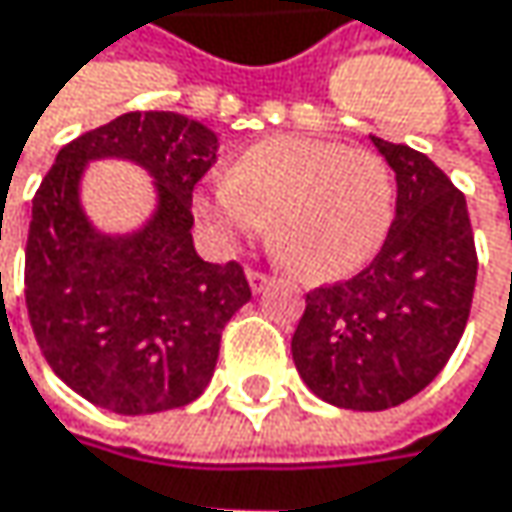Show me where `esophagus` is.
I'll list each match as a JSON object with an SVG mask.
<instances>
[{
	"instance_id": "obj_1",
	"label": "esophagus",
	"mask_w": 512,
	"mask_h": 512,
	"mask_svg": "<svg viewBox=\"0 0 512 512\" xmlns=\"http://www.w3.org/2000/svg\"><path fill=\"white\" fill-rule=\"evenodd\" d=\"M246 278H249V287H252L255 293H263V290L272 284V275H266V272H260V269H249Z\"/></svg>"
}]
</instances>
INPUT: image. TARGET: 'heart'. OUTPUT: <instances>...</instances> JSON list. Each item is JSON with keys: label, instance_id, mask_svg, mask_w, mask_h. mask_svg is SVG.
I'll return each mask as SVG.
<instances>
[{"label": "heart", "instance_id": "b5f03b06", "mask_svg": "<svg viewBox=\"0 0 512 512\" xmlns=\"http://www.w3.org/2000/svg\"><path fill=\"white\" fill-rule=\"evenodd\" d=\"M394 195V174L376 151L269 136L195 195V213L222 246L263 234L272 219V240L299 275L335 281L382 249Z\"/></svg>", "mask_w": 512, "mask_h": 512}]
</instances>
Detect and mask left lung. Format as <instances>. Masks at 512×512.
Wrapping results in <instances>:
<instances>
[{
    "label": "left lung",
    "mask_w": 512,
    "mask_h": 512,
    "mask_svg": "<svg viewBox=\"0 0 512 512\" xmlns=\"http://www.w3.org/2000/svg\"><path fill=\"white\" fill-rule=\"evenodd\" d=\"M370 139L397 180L391 231L370 266L305 296L290 341L302 382L356 412L400 406L442 373L477 281L465 195L430 156Z\"/></svg>",
    "instance_id": "obj_1"
}]
</instances>
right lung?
<instances>
[{
	"instance_id": "right-lung-1",
	"label": "right lung",
	"mask_w": 512,
	"mask_h": 512,
	"mask_svg": "<svg viewBox=\"0 0 512 512\" xmlns=\"http://www.w3.org/2000/svg\"><path fill=\"white\" fill-rule=\"evenodd\" d=\"M219 139L177 112H127L64 145L32 201L26 308L55 376L118 415L198 400L213 379L225 323L252 299L237 260L207 263L192 243V189ZM127 158L155 177V216L103 235L78 186L88 161Z\"/></svg>"
}]
</instances>
